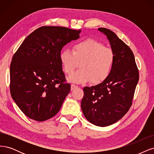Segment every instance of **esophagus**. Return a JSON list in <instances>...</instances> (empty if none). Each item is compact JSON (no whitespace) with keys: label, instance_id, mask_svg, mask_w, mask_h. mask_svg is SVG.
<instances>
[{"label":"esophagus","instance_id":"esophagus-1","mask_svg":"<svg viewBox=\"0 0 154 154\" xmlns=\"http://www.w3.org/2000/svg\"><path fill=\"white\" fill-rule=\"evenodd\" d=\"M78 88V86L75 85V84H71V90H74V89H75V88Z\"/></svg>","mask_w":154,"mask_h":154}]
</instances>
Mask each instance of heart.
I'll use <instances>...</instances> for the list:
<instances>
[{
    "label": "heart",
    "instance_id": "heart-1",
    "mask_svg": "<svg viewBox=\"0 0 154 154\" xmlns=\"http://www.w3.org/2000/svg\"><path fill=\"white\" fill-rule=\"evenodd\" d=\"M59 59L64 73L70 75L81 62L79 71L68 77V81L85 83L91 80L100 84L109 76L114 63V54L109 48L95 39H88L75 43L72 51L64 49Z\"/></svg>",
    "mask_w": 154,
    "mask_h": 154
}]
</instances>
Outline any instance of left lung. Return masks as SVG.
<instances>
[{
	"label": "left lung",
	"mask_w": 154,
	"mask_h": 154,
	"mask_svg": "<svg viewBox=\"0 0 154 154\" xmlns=\"http://www.w3.org/2000/svg\"><path fill=\"white\" fill-rule=\"evenodd\" d=\"M98 30L106 34L110 42L114 63L105 81L83 88L81 109L90 123L106 127L120 120L129 110L139 81V70L130 47L109 29Z\"/></svg>",
	"instance_id": "1"
}]
</instances>
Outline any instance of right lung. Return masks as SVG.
I'll use <instances>...</instances> for the list:
<instances>
[{
    "label": "right lung",
    "instance_id": "add662e5",
    "mask_svg": "<svg viewBox=\"0 0 154 154\" xmlns=\"http://www.w3.org/2000/svg\"><path fill=\"white\" fill-rule=\"evenodd\" d=\"M81 30L64 27H39L24 39L10 65L11 95L24 115L38 122L60 110L71 86L63 72V47L79 38Z\"/></svg>",
    "mask_w": 154,
    "mask_h": 154
}]
</instances>
